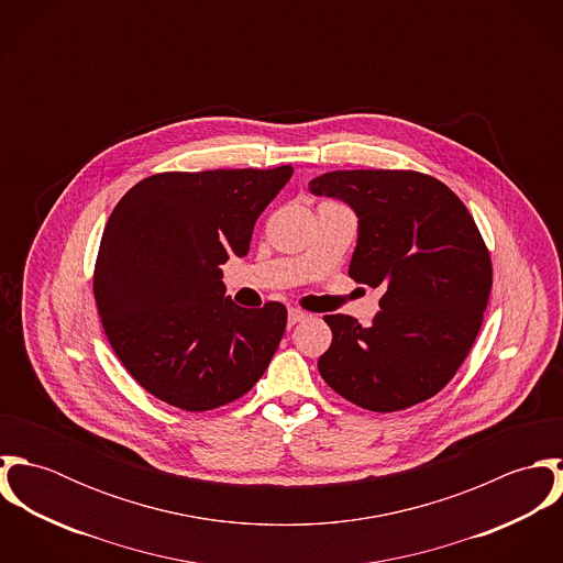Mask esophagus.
Here are the masks:
<instances>
[{
	"mask_svg": "<svg viewBox=\"0 0 563 563\" xmlns=\"http://www.w3.org/2000/svg\"><path fill=\"white\" fill-rule=\"evenodd\" d=\"M306 319H308V314L303 310H299V308L288 310V324H297V322L306 321Z\"/></svg>",
	"mask_w": 563,
	"mask_h": 563,
	"instance_id": "obj_1",
	"label": "esophagus"
}]
</instances>
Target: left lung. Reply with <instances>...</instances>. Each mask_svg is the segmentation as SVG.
Listing matches in <instances>:
<instances>
[{"instance_id":"obj_1","label":"left lung","mask_w":563,"mask_h":563,"mask_svg":"<svg viewBox=\"0 0 563 563\" xmlns=\"http://www.w3.org/2000/svg\"><path fill=\"white\" fill-rule=\"evenodd\" d=\"M310 192L353 208L349 275L382 292L368 327L324 317L333 340L319 360L322 379L371 411L431 399L471 353L492 290L475 219L446 184L416 170H331Z\"/></svg>"}]
</instances>
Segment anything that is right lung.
I'll list each match as a JSON object with an SVG mask.
<instances>
[{
	"label": "right lung",
	"mask_w": 563,
	"mask_h": 563,
	"mask_svg": "<svg viewBox=\"0 0 563 563\" xmlns=\"http://www.w3.org/2000/svg\"><path fill=\"white\" fill-rule=\"evenodd\" d=\"M292 166L158 173L112 210L95 262L103 331L128 373L156 399L206 411L246 395L286 329L282 303L241 308L221 264L244 257L253 225Z\"/></svg>",
	"instance_id": "add662e5"
}]
</instances>
